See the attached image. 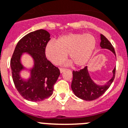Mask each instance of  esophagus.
I'll list each match as a JSON object with an SVG mask.
<instances>
[{
  "label": "esophagus",
  "mask_w": 128,
  "mask_h": 128,
  "mask_svg": "<svg viewBox=\"0 0 128 128\" xmlns=\"http://www.w3.org/2000/svg\"><path fill=\"white\" fill-rule=\"evenodd\" d=\"M60 72L62 73L65 70V68H60Z\"/></svg>",
  "instance_id": "1"
}]
</instances>
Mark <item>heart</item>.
I'll list each match as a JSON object with an SVG mask.
<instances>
[{"mask_svg":"<svg viewBox=\"0 0 128 128\" xmlns=\"http://www.w3.org/2000/svg\"><path fill=\"white\" fill-rule=\"evenodd\" d=\"M96 46L95 38L92 35L70 34L58 40L50 41L45 47V55L51 62L58 64L69 53V58L75 65H85L92 56Z\"/></svg>","mask_w":128,"mask_h":128,"instance_id":"1","label":"heart"}]
</instances>
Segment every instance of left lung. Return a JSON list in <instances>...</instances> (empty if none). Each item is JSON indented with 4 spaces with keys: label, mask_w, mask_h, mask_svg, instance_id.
<instances>
[{
    "label": "left lung",
    "mask_w": 128,
    "mask_h": 128,
    "mask_svg": "<svg viewBox=\"0 0 128 128\" xmlns=\"http://www.w3.org/2000/svg\"><path fill=\"white\" fill-rule=\"evenodd\" d=\"M100 46L102 48H106L111 50L116 56L113 45L104 35L101 34ZM116 67L113 69V78L105 86H98L94 83L89 76L87 66L84 68L72 71L73 78L71 84V88L75 95L84 100H94L101 96L111 86L115 76Z\"/></svg>",
    "instance_id": "obj_1"
}]
</instances>
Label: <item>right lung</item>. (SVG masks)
Instances as JSON below:
<instances>
[{"label": "right lung", "mask_w": 128, "mask_h": 128, "mask_svg": "<svg viewBox=\"0 0 128 128\" xmlns=\"http://www.w3.org/2000/svg\"><path fill=\"white\" fill-rule=\"evenodd\" d=\"M50 34L42 29L29 33L18 41L11 59L14 85L20 95L29 101H42L50 96L60 74V69L46 58L45 47L50 40ZM24 52L29 53L34 61L31 77L27 81L23 80L19 74L24 69L20 57Z\"/></svg>", "instance_id": "1"}]
</instances>
